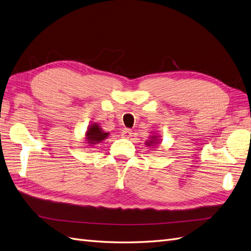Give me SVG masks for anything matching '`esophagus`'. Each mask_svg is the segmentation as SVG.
Instances as JSON below:
<instances>
[{
  "label": "esophagus",
  "instance_id": "1",
  "mask_svg": "<svg viewBox=\"0 0 251 251\" xmlns=\"http://www.w3.org/2000/svg\"><path fill=\"white\" fill-rule=\"evenodd\" d=\"M132 130H130V128H125L123 133H121V135H123L125 138H130L132 136Z\"/></svg>",
  "mask_w": 251,
  "mask_h": 251
}]
</instances>
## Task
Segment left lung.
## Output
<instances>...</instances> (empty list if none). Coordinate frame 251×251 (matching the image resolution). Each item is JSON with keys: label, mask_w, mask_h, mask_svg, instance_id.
Masks as SVG:
<instances>
[{"label": "left lung", "mask_w": 251, "mask_h": 251, "mask_svg": "<svg viewBox=\"0 0 251 251\" xmlns=\"http://www.w3.org/2000/svg\"><path fill=\"white\" fill-rule=\"evenodd\" d=\"M153 137H156V136H153ZM148 142H149V144H147V145H148V146H151L152 144H154V142H155V144H156V142H158V141H156V139L153 138L152 140H149Z\"/></svg>", "instance_id": "obj_1"}]
</instances>
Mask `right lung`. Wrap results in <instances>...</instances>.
Wrapping results in <instances>:
<instances>
[{"label":"right lung","instance_id":"obj_1","mask_svg":"<svg viewBox=\"0 0 251 251\" xmlns=\"http://www.w3.org/2000/svg\"><path fill=\"white\" fill-rule=\"evenodd\" d=\"M107 135H109V133L102 132L97 124H93L89 127V130L86 131V139L89 141V144L96 145L98 142L104 140L107 137Z\"/></svg>","mask_w":251,"mask_h":251}]
</instances>
